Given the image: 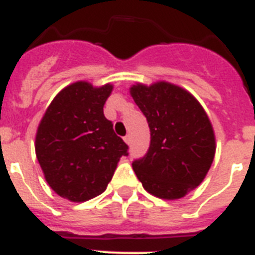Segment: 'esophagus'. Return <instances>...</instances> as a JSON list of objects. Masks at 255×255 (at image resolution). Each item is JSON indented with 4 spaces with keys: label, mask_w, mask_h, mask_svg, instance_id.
Here are the masks:
<instances>
[{
    "label": "esophagus",
    "mask_w": 255,
    "mask_h": 255,
    "mask_svg": "<svg viewBox=\"0 0 255 255\" xmlns=\"http://www.w3.org/2000/svg\"><path fill=\"white\" fill-rule=\"evenodd\" d=\"M124 140H125V142L128 143V144H130V142H131V136H130V135H126L125 138H124Z\"/></svg>",
    "instance_id": "1"
}]
</instances>
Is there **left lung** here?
<instances>
[{
    "label": "left lung",
    "mask_w": 255,
    "mask_h": 255,
    "mask_svg": "<svg viewBox=\"0 0 255 255\" xmlns=\"http://www.w3.org/2000/svg\"><path fill=\"white\" fill-rule=\"evenodd\" d=\"M130 94L151 132L147 153L132 161V169L150 194L182 198L203 181L215 156L205 109L193 95L167 82L132 86Z\"/></svg>",
    "instance_id": "8db88e82"
}]
</instances>
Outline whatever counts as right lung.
Returning <instances> with one entry per match:
<instances>
[{"instance_id": "1", "label": "right lung", "mask_w": 255, "mask_h": 255, "mask_svg": "<svg viewBox=\"0 0 255 255\" xmlns=\"http://www.w3.org/2000/svg\"><path fill=\"white\" fill-rule=\"evenodd\" d=\"M112 86L75 82L58 92L37 128L35 151L44 177L57 194L85 202L102 194L129 146L103 108Z\"/></svg>"}]
</instances>
